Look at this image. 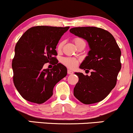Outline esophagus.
Instances as JSON below:
<instances>
[{
  "label": "esophagus",
  "mask_w": 133,
  "mask_h": 133,
  "mask_svg": "<svg viewBox=\"0 0 133 133\" xmlns=\"http://www.w3.org/2000/svg\"><path fill=\"white\" fill-rule=\"evenodd\" d=\"M68 74H73V72L71 70L68 69Z\"/></svg>",
  "instance_id": "1"
}]
</instances>
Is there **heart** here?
<instances>
[{
    "mask_svg": "<svg viewBox=\"0 0 133 133\" xmlns=\"http://www.w3.org/2000/svg\"><path fill=\"white\" fill-rule=\"evenodd\" d=\"M74 42L76 45V46H77L80 43L84 42V41L81 39V38L77 37L74 39ZM62 46H63V42H60L57 45V51H61ZM62 62L64 65H65L68 68L70 69H74L76 68V66L78 64L79 61L77 59L74 57H64L62 59Z\"/></svg>",
    "mask_w": 133,
    "mask_h": 133,
    "instance_id": "heart-1",
    "label": "heart"
}]
</instances>
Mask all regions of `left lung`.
<instances>
[{
  "mask_svg": "<svg viewBox=\"0 0 133 133\" xmlns=\"http://www.w3.org/2000/svg\"><path fill=\"white\" fill-rule=\"evenodd\" d=\"M69 31L88 42L90 51L79 68L92 70L90 76L75 72L79 81L74 96L85 104L101 101L116 84L121 68L119 47L110 32L99 27H74Z\"/></svg>",
  "mask_w": 133,
  "mask_h": 133,
  "instance_id": "left-lung-1",
  "label": "left lung"
}]
</instances>
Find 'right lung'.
<instances>
[{"label": "right lung", "mask_w": 133, "mask_h": 133, "mask_svg": "<svg viewBox=\"0 0 133 133\" xmlns=\"http://www.w3.org/2000/svg\"><path fill=\"white\" fill-rule=\"evenodd\" d=\"M69 27L36 26L29 29L15 47L12 60L13 81L22 97L31 103L42 104L53 94V89L67 75V68L55 56L59 41ZM49 62L52 69H44Z\"/></svg>", "instance_id": "1"}]
</instances>
